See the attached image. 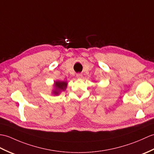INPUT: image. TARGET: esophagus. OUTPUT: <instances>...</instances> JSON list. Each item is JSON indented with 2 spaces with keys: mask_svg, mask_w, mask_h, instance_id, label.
<instances>
[{
  "mask_svg": "<svg viewBox=\"0 0 154 154\" xmlns=\"http://www.w3.org/2000/svg\"><path fill=\"white\" fill-rule=\"evenodd\" d=\"M76 77H77V78H78V79H81L82 77H83V75H82V74H81V73H78V74H77Z\"/></svg>",
  "mask_w": 154,
  "mask_h": 154,
  "instance_id": "34e87169",
  "label": "esophagus"
}]
</instances>
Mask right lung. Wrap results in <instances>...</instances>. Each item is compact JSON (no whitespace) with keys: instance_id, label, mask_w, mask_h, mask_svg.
Returning <instances> with one entry per match:
<instances>
[{"instance_id":"add662e5","label":"right lung","mask_w":154,"mask_h":154,"mask_svg":"<svg viewBox=\"0 0 154 154\" xmlns=\"http://www.w3.org/2000/svg\"><path fill=\"white\" fill-rule=\"evenodd\" d=\"M54 90L53 91L52 93L54 95H58L60 93L61 91H64L67 86L66 81H55L54 82Z\"/></svg>"}]
</instances>
